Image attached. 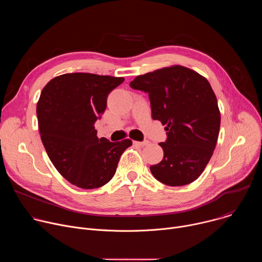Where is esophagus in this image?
Listing matches in <instances>:
<instances>
[{
    "mask_svg": "<svg viewBox=\"0 0 262 262\" xmlns=\"http://www.w3.org/2000/svg\"><path fill=\"white\" fill-rule=\"evenodd\" d=\"M134 144H135V145H139V146H146V145L149 144V141H147V140H145V141H143V142L134 141Z\"/></svg>",
    "mask_w": 262,
    "mask_h": 262,
    "instance_id": "obj_1",
    "label": "esophagus"
}]
</instances>
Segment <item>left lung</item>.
<instances>
[{"instance_id": "8db88e82", "label": "left lung", "mask_w": 262, "mask_h": 262, "mask_svg": "<svg viewBox=\"0 0 262 262\" xmlns=\"http://www.w3.org/2000/svg\"><path fill=\"white\" fill-rule=\"evenodd\" d=\"M129 86L148 93L152 119L166 125L167 140L159 144L164 158L150 166L152 175L170 186L195 181L213 154L221 124L208 81L190 68L173 65L138 76Z\"/></svg>"}]
</instances>
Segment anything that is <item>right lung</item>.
Instances as JSON below:
<instances>
[{
    "mask_svg": "<svg viewBox=\"0 0 262 262\" xmlns=\"http://www.w3.org/2000/svg\"><path fill=\"white\" fill-rule=\"evenodd\" d=\"M123 78L65 73L51 80L37 102L38 128L47 154L70 183L91 190L113 178L129 139L110 142L94 127L106 107L108 93Z\"/></svg>",
    "mask_w": 262,
    "mask_h": 262,
    "instance_id": "add662e5",
    "label": "right lung"
}]
</instances>
